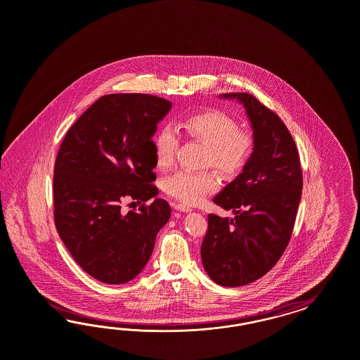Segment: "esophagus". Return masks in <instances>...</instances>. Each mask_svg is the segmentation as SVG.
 <instances>
[{
	"instance_id": "esophagus-1",
	"label": "esophagus",
	"mask_w": 360,
	"mask_h": 360,
	"mask_svg": "<svg viewBox=\"0 0 360 360\" xmlns=\"http://www.w3.org/2000/svg\"><path fill=\"white\" fill-rule=\"evenodd\" d=\"M175 210L182 211V212H188V211H191V207H188L187 205H184V203H178V205H175Z\"/></svg>"
}]
</instances>
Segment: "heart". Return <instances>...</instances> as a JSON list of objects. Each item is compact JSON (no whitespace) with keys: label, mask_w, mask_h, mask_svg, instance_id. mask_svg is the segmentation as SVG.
<instances>
[{"label":"heart","mask_w":360,"mask_h":360,"mask_svg":"<svg viewBox=\"0 0 360 360\" xmlns=\"http://www.w3.org/2000/svg\"><path fill=\"white\" fill-rule=\"evenodd\" d=\"M187 136L207 146L205 164L226 175L240 173L251 160L255 149L252 131L239 129V124L221 110H203L190 115L182 122ZM157 164L167 167L174 162L179 145L178 133L172 125H162L154 137ZM165 191L185 205H196L219 187L218 175L210 170H178L164 182Z\"/></svg>","instance_id":"heart-1"}]
</instances>
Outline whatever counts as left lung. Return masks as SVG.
Segmentation results:
<instances>
[{
  "label": "left lung",
  "mask_w": 360,
  "mask_h": 360,
  "mask_svg": "<svg viewBox=\"0 0 360 360\" xmlns=\"http://www.w3.org/2000/svg\"><path fill=\"white\" fill-rule=\"evenodd\" d=\"M236 98L251 122L255 149L243 172L214 198L235 218L208 215L202 262L212 281L243 286L269 272L292 236L302 194V170L292 134L283 120L251 94Z\"/></svg>",
  "instance_id": "8db88e82"
}]
</instances>
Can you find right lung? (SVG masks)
<instances>
[{"instance_id": "right-lung-1", "label": "right lung", "mask_w": 360, "mask_h": 360, "mask_svg": "<svg viewBox=\"0 0 360 360\" xmlns=\"http://www.w3.org/2000/svg\"><path fill=\"white\" fill-rule=\"evenodd\" d=\"M172 103L145 94L96 100L67 131L54 167V220L84 272L119 285L140 274L170 218L165 199L121 212L124 199L148 202L157 166L153 136Z\"/></svg>"}]
</instances>
